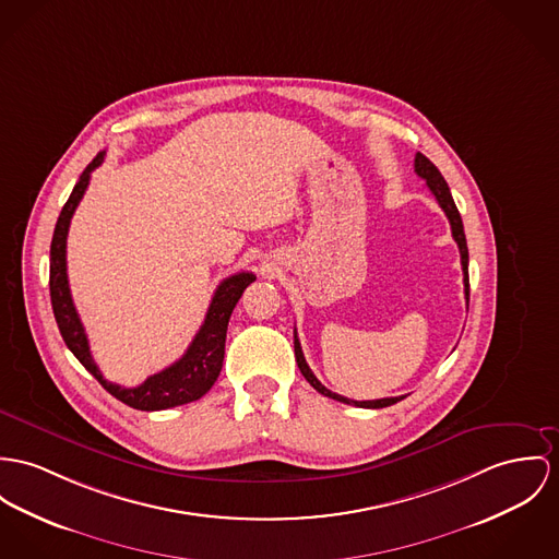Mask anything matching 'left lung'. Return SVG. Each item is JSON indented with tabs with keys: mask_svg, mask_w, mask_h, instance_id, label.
I'll use <instances>...</instances> for the list:
<instances>
[{
	"mask_svg": "<svg viewBox=\"0 0 559 559\" xmlns=\"http://www.w3.org/2000/svg\"><path fill=\"white\" fill-rule=\"evenodd\" d=\"M415 173L426 180V185L430 187L436 202L440 204V209L444 211V215H447L449 223H451V234H453V238H455V242L460 247L462 272H464V294H466V301H468V298H471V285H468V245H466V234H464V223H462L460 211H457V206L453 202V195L449 191L447 180L442 178V174L438 173V168L431 164L430 159L426 155H421V153H417V157H415ZM294 348H296V361H298V368H300L304 379L314 386L321 395H328L332 400H338V402H344V404H353V406H359V408H385V406H391V404H395V402L406 397V395H397V397H381V400H366V402L348 400L344 395L330 391L328 386L321 385L319 379L312 374V370L308 368V364L304 359L300 341H298V332H294Z\"/></svg>",
	"mask_w": 559,
	"mask_h": 559,
	"instance_id": "1",
	"label": "left lung"
}]
</instances>
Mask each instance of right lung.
Instances as JSON below:
<instances>
[{"label":"right lung","instance_id":"obj_1","mask_svg":"<svg viewBox=\"0 0 559 559\" xmlns=\"http://www.w3.org/2000/svg\"><path fill=\"white\" fill-rule=\"evenodd\" d=\"M104 155H106L104 151L97 153L95 159L86 166L85 173L81 174L66 206L61 209V215L57 218L52 242H50V304H52L55 321L59 325V332L68 344V348L99 381V385L135 411H166L173 406L200 400L211 386L215 385L218 372L223 368L225 334H227V323H229L231 310L240 300L242 292L255 281V274L238 272V274H231L225 281H221L200 332L195 334L193 343L189 344L185 355L178 361H174L173 366L148 377L142 385L138 386H121L106 381L102 377L97 364L91 357L85 328L81 323V317L76 312V306H74L72 294H70L68 261H66V242H68L70 221L85 195L91 173L97 166H102Z\"/></svg>","mask_w":559,"mask_h":559}]
</instances>
